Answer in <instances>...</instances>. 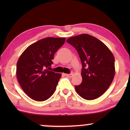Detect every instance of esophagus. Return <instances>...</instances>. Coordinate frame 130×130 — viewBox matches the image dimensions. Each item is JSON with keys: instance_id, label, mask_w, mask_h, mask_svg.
I'll use <instances>...</instances> for the list:
<instances>
[{"instance_id": "esophagus-1", "label": "esophagus", "mask_w": 130, "mask_h": 130, "mask_svg": "<svg viewBox=\"0 0 130 130\" xmlns=\"http://www.w3.org/2000/svg\"><path fill=\"white\" fill-rule=\"evenodd\" d=\"M73 73H71V74H65V76H66V77H68L69 78H71L73 76Z\"/></svg>"}]
</instances>
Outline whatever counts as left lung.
<instances>
[{"label": "left lung", "instance_id": "8db88e82", "mask_svg": "<svg viewBox=\"0 0 130 130\" xmlns=\"http://www.w3.org/2000/svg\"><path fill=\"white\" fill-rule=\"evenodd\" d=\"M66 41L77 50L82 66V82L75 86L77 93L86 100L101 96L114 77L113 54L102 41L86 34L70 37Z\"/></svg>", "mask_w": 130, "mask_h": 130}]
</instances>
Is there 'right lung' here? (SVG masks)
<instances>
[{"label":"right lung","instance_id":"add662e5","mask_svg":"<svg viewBox=\"0 0 130 130\" xmlns=\"http://www.w3.org/2000/svg\"><path fill=\"white\" fill-rule=\"evenodd\" d=\"M65 41V38L47 37L30 45L19 57L17 64L18 80L33 100L44 101L54 93L61 74L49 70L54 54Z\"/></svg>","mask_w":130,"mask_h":130}]
</instances>
